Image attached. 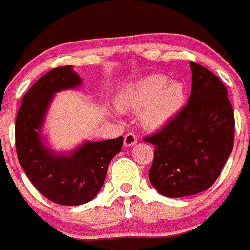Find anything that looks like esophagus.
<instances>
[{
    "label": "esophagus",
    "instance_id": "obj_1",
    "mask_svg": "<svg viewBox=\"0 0 250 250\" xmlns=\"http://www.w3.org/2000/svg\"><path fill=\"white\" fill-rule=\"evenodd\" d=\"M138 142V138L134 133H128V134L125 135V139H123V145L125 147H130Z\"/></svg>",
    "mask_w": 250,
    "mask_h": 250
}]
</instances>
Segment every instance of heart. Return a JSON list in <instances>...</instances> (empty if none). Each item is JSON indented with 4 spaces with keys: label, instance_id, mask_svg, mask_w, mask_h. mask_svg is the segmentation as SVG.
I'll return each mask as SVG.
<instances>
[{
    "label": "heart",
    "instance_id": "obj_1",
    "mask_svg": "<svg viewBox=\"0 0 250 250\" xmlns=\"http://www.w3.org/2000/svg\"><path fill=\"white\" fill-rule=\"evenodd\" d=\"M187 101V89L179 81H168L164 74H150L128 83L116 98L120 110L142 112L145 127L159 128L171 122Z\"/></svg>",
    "mask_w": 250,
    "mask_h": 250
}]
</instances>
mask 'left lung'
<instances>
[{
  "mask_svg": "<svg viewBox=\"0 0 250 250\" xmlns=\"http://www.w3.org/2000/svg\"><path fill=\"white\" fill-rule=\"evenodd\" d=\"M187 106L145 142L155 145L149 178L161 195L181 198L209 189L233 149L234 115L222 82L190 62Z\"/></svg>",
  "mask_w": 250,
  "mask_h": 250,
  "instance_id": "8db88e82",
  "label": "left lung"
}]
</instances>
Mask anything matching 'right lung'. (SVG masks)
Listing matches in <instances>:
<instances>
[{
    "label": "right lung",
    "mask_w": 250,
    "mask_h": 250,
    "mask_svg": "<svg viewBox=\"0 0 250 250\" xmlns=\"http://www.w3.org/2000/svg\"><path fill=\"white\" fill-rule=\"evenodd\" d=\"M82 84L73 66L51 69L24 95L16 120L17 155L25 174L43 197L69 207L85 204L98 195L108 165L123 144V137H118L84 140L68 151L52 149L43 132L51 104L57 93Z\"/></svg>",
    "instance_id": "right-lung-1"
}]
</instances>
